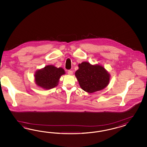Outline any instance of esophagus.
Masks as SVG:
<instances>
[{
	"instance_id": "esophagus-1",
	"label": "esophagus",
	"mask_w": 147,
	"mask_h": 147,
	"mask_svg": "<svg viewBox=\"0 0 147 147\" xmlns=\"http://www.w3.org/2000/svg\"><path fill=\"white\" fill-rule=\"evenodd\" d=\"M67 73L69 74V75H73V71H71V70H69V71H67Z\"/></svg>"
}]
</instances>
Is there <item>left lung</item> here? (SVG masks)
Listing matches in <instances>:
<instances>
[{"instance_id": "left-lung-1", "label": "left lung", "mask_w": 147, "mask_h": 147, "mask_svg": "<svg viewBox=\"0 0 147 147\" xmlns=\"http://www.w3.org/2000/svg\"><path fill=\"white\" fill-rule=\"evenodd\" d=\"M78 67L75 76L80 87L85 92L92 93L101 90L109 84L111 75L101 65L85 61L79 63Z\"/></svg>"}]
</instances>
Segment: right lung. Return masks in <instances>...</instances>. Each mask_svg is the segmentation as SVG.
I'll use <instances>...</instances> for the list:
<instances>
[{
    "label": "right lung",
    "instance_id": "obj_1",
    "mask_svg": "<svg viewBox=\"0 0 147 147\" xmlns=\"http://www.w3.org/2000/svg\"><path fill=\"white\" fill-rule=\"evenodd\" d=\"M64 74L65 71L61 67L47 65L36 71L34 80L36 85L41 88L52 89L58 86L60 77Z\"/></svg>",
    "mask_w": 147,
    "mask_h": 147
}]
</instances>
